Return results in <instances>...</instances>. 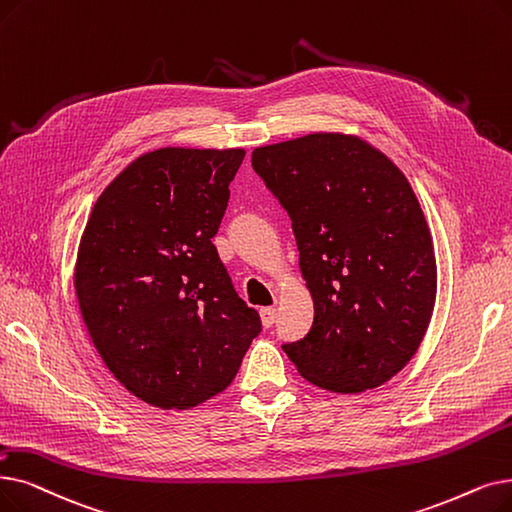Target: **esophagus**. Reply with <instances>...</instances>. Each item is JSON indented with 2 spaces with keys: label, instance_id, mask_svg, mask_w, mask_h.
<instances>
[{
  "label": "esophagus",
  "instance_id": "esophagus-1",
  "mask_svg": "<svg viewBox=\"0 0 512 512\" xmlns=\"http://www.w3.org/2000/svg\"><path fill=\"white\" fill-rule=\"evenodd\" d=\"M261 324L265 328H270L274 322H276V307H261Z\"/></svg>",
  "mask_w": 512,
  "mask_h": 512
}]
</instances>
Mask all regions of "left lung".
Returning a JSON list of instances; mask_svg holds the SVG:
<instances>
[{
    "label": "left lung",
    "mask_w": 512,
    "mask_h": 512,
    "mask_svg": "<svg viewBox=\"0 0 512 512\" xmlns=\"http://www.w3.org/2000/svg\"><path fill=\"white\" fill-rule=\"evenodd\" d=\"M253 169L293 221L314 324L288 360L309 383L360 393L387 383L429 328L437 263L406 175L358 136L335 131L253 150Z\"/></svg>",
    "instance_id": "1"
}]
</instances>
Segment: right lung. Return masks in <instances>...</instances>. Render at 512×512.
<instances>
[{"mask_svg": "<svg viewBox=\"0 0 512 512\" xmlns=\"http://www.w3.org/2000/svg\"><path fill=\"white\" fill-rule=\"evenodd\" d=\"M242 159V148L146 152L87 217L83 322L115 379L154 408L190 410L224 391L261 332L211 242Z\"/></svg>", "mask_w": 512, "mask_h": 512, "instance_id": "1", "label": "right lung"}]
</instances>
